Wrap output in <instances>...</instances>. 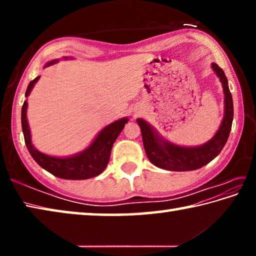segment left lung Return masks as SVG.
<instances>
[{
  "label": "left lung",
  "instance_id": "left-lung-1",
  "mask_svg": "<svg viewBox=\"0 0 256 256\" xmlns=\"http://www.w3.org/2000/svg\"><path fill=\"white\" fill-rule=\"evenodd\" d=\"M211 68L222 82L224 106V118L218 131L206 144L193 146L172 144L164 138L146 120L136 118L138 126L141 128L146 154L154 166L172 172L196 170L206 166L222 152L232 130L234 118L232 97L222 68H220L216 63H211Z\"/></svg>",
  "mask_w": 256,
  "mask_h": 256
}]
</instances>
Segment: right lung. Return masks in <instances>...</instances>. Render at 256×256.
Wrapping results in <instances>:
<instances>
[{"mask_svg":"<svg viewBox=\"0 0 256 256\" xmlns=\"http://www.w3.org/2000/svg\"><path fill=\"white\" fill-rule=\"evenodd\" d=\"M63 60H73V58L63 56ZM58 62H60V58L52 60L45 64L44 68L53 66ZM40 79V76H38L32 81H30L28 88L26 90V97L29 96L34 84ZM27 108L28 102L24 100L22 110H21V125H22L24 142L29 154L42 168L63 180H88L102 174L110 162L112 144L120 133L122 132L125 124L128 122V118L115 120L102 128L94 136L92 144L80 152L66 156V157H55V156L42 154L34 148L32 142V133H30L28 124Z\"/></svg>","mask_w":256,"mask_h":256,"instance_id":"right-lung-1","label":"right lung"}]
</instances>
